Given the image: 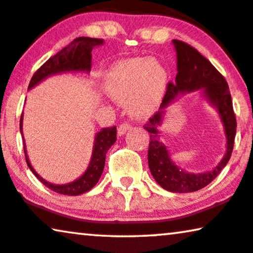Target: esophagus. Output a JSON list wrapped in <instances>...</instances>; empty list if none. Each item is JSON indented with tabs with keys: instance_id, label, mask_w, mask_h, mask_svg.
Segmentation results:
<instances>
[{
	"instance_id": "esophagus-1",
	"label": "esophagus",
	"mask_w": 253,
	"mask_h": 253,
	"mask_svg": "<svg viewBox=\"0 0 253 253\" xmlns=\"http://www.w3.org/2000/svg\"><path fill=\"white\" fill-rule=\"evenodd\" d=\"M129 129H130L129 124L124 123L118 127V135H119V136H123V135H125Z\"/></svg>"
}]
</instances>
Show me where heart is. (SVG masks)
Listing matches in <instances>:
<instances>
[{"label": "heart", "mask_w": 253, "mask_h": 253, "mask_svg": "<svg viewBox=\"0 0 253 253\" xmlns=\"http://www.w3.org/2000/svg\"><path fill=\"white\" fill-rule=\"evenodd\" d=\"M169 84L166 67L155 58L134 57L113 63L103 79L105 91L119 103H126L135 118L151 116L161 104Z\"/></svg>", "instance_id": "1"}]
</instances>
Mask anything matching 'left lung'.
Returning a JSON list of instances; mask_svg holds the SVG:
<instances>
[{
  "mask_svg": "<svg viewBox=\"0 0 253 253\" xmlns=\"http://www.w3.org/2000/svg\"><path fill=\"white\" fill-rule=\"evenodd\" d=\"M176 52L177 74L175 84H167V91L161 108L144 125V129L150 133L148 150L149 169L164 189L172 193H193L211 183L219 175L221 169L229 162L232 156L236 118H235L232 96L225 78L219 71L202 56L196 49L182 41L173 40ZM199 90L202 97L217 109L222 120L226 136V154L220 163L211 171L202 173H189L180 169L170 158L166 146L160 141L159 127L165 119L167 108L181 94Z\"/></svg>",
  "mask_w": 253,
  "mask_h": 253,
  "instance_id": "left-lung-1",
  "label": "left lung"
}]
</instances>
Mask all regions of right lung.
<instances>
[{"instance_id":"right-lung-1","label":"right lung","mask_w":253,"mask_h":253,"mask_svg":"<svg viewBox=\"0 0 253 253\" xmlns=\"http://www.w3.org/2000/svg\"><path fill=\"white\" fill-rule=\"evenodd\" d=\"M103 43L102 39H94L81 37L77 38L71 42L69 45L63 48L59 52H57L55 56L49 58L37 72L32 77L31 83L28 84V90L38 86L39 84L47 79L51 76L62 73H86L89 74L91 69V51L96 45ZM23 119L24 115L20 117V133L23 135ZM117 140V128L108 127L102 128L95 135L94 147H92L91 158L88 164L87 169L80 177L72 182L65 184H55L44 180L40 176L37 170L33 169L32 164L30 163L27 156L26 144H25L24 135V152L26 157V163L32 173L44 184L49 189L55 191V193L67 195V196H78L84 193L89 191L96 183L98 182L101 177L103 169L105 165V155L110 148L115 144Z\"/></svg>"}]
</instances>
